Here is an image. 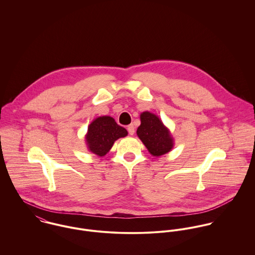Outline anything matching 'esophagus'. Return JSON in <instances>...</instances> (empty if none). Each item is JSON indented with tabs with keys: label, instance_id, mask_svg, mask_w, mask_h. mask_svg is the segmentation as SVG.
<instances>
[{
	"label": "esophagus",
	"instance_id": "34e87169",
	"mask_svg": "<svg viewBox=\"0 0 255 255\" xmlns=\"http://www.w3.org/2000/svg\"><path fill=\"white\" fill-rule=\"evenodd\" d=\"M135 128H134V126L131 124V125H128V133L130 134V135H132V134H134V130Z\"/></svg>",
	"mask_w": 255,
	"mask_h": 255
}]
</instances>
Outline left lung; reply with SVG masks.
I'll return each instance as SVG.
<instances>
[{
	"label": "left lung",
	"mask_w": 255,
	"mask_h": 255,
	"mask_svg": "<svg viewBox=\"0 0 255 255\" xmlns=\"http://www.w3.org/2000/svg\"><path fill=\"white\" fill-rule=\"evenodd\" d=\"M136 133L150 154L157 157L170 152L174 146V139L162 121L150 112H143Z\"/></svg>",
	"instance_id": "obj_1"
}]
</instances>
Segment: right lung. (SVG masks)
Masks as SVG:
<instances>
[{
  "label": "right lung",
  "instance_id": "add662e5",
  "mask_svg": "<svg viewBox=\"0 0 255 255\" xmlns=\"http://www.w3.org/2000/svg\"><path fill=\"white\" fill-rule=\"evenodd\" d=\"M127 135L125 128L119 126L112 117L103 116L89 125L85 139L89 151L102 157L109 152L117 139Z\"/></svg>",
  "mask_w": 255,
  "mask_h": 255
}]
</instances>
